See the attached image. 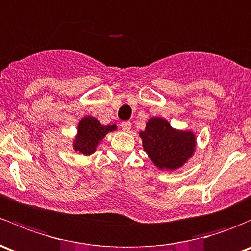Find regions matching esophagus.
<instances>
[{
	"label": "esophagus",
	"instance_id": "esophagus-1",
	"mask_svg": "<svg viewBox=\"0 0 251 251\" xmlns=\"http://www.w3.org/2000/svg\"><path fill=\"white\" fill-rule=\"evenodd\" d=\"M120 126H121V130L125 131V132H128V131L131 130V123H130V121H123Z\"/></svg>",
	"mask_w": 251,
	"mask_h": 251
}]
</instances>
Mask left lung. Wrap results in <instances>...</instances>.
<instances>
[{
    "label": "left lung",
    "mask_w": 251,
    "mask_h": 251,
    "mask_svg": "<svg viewBox=\"0 0 251 251\" xmlns=\"http://www.w3.org/2000/svg\"><path fill=\"white\" fill-rule=\"evenodd\" d=\"M141 137L144 150L159 168L174 170L180 167L195 149L194 133L174 131L161 118L150 119Z\"/></svg>",
    "instance_id": "1"
}]
</instances>
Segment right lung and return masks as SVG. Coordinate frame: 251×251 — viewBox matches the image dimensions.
Here are the masks:
<instances>
[{"mask_svg":"<svg viewBox=\"0 0 251 251\" xmlns=\"http://www.w3.org/2000/svg\"><path fill=\"white\" fill-rule=\"evenodd\" d=\"M113 130H115V125L103 126L91 117L81 119L78 125L79 134L75 138V149L84 155H90L105 134Z\"/></svg>","mask_w":251,"mask_h":251,"instance_id":"1","label":"right lung"}]
</instances>
